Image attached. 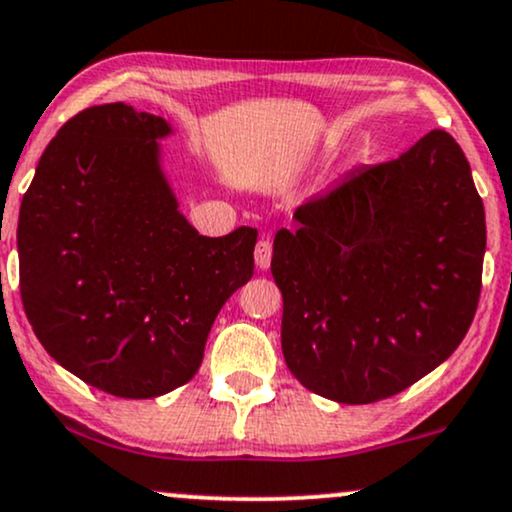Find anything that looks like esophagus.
<instances>
[{"label": "esophagus", "mask_w": 512, "mask_h": 512, "mask_svg": "<svg viewBox=\"0 0 512 512\" xmlns=\"http://www.w3.org/2000/svg\"><path fill=\"white\" fill-rule=\"evenodd\" d=\"M255 264L260 269H269V264H272V240L269 238H262L255 245Z\"/></svg>", "instance_id": "obj_1"}]
</instances>
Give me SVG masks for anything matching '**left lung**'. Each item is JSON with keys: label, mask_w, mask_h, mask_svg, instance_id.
I'll return each instance as SVG.
<instances>
[{"label": "left lung", "mask_w": 512, "mask_h": 512, "mask_svg": "<svg viewBox=\"0 0 512 512\" xmlns=\"http://www.w3.org/2000/svg\"><path fill=\"white\" fill-rule=\"evenodd\" d=\"M274 238L281 348L305 389L346 405L391 398L460 346L477 312L484 205L446 131L365 166Z\"/></svg>", "instance_id": "left-lung-1"}]
</instances>
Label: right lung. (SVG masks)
<instances>
[{"label": "right lung", "mask_w": 512, "mask_h": 512, "mask_svg": "<svg viewBox=\"0 0 512 512\" xmlns=\"http://www.w3.org/2000/svg\"><path fill=\"white\" fill-rule=\"evenodd\" d=\"M162 116L78 112L42 152L18 214L23 310L61 367L119 398L200 369L214 319L255 269L257 231L200 236L159 169Z\"/></svg>", "instance_id": "1"}]
</instances>
